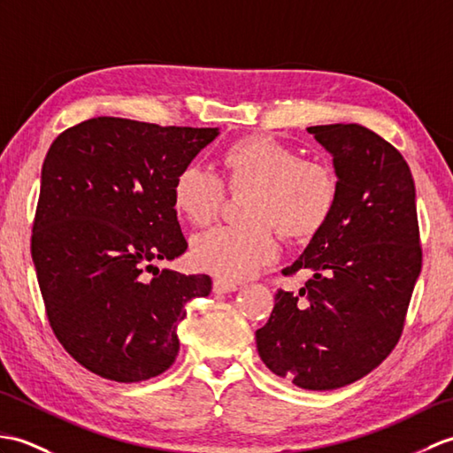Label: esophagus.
<instances>
[{
  "instance_id": "esophagus-1",
  "label": "esophagus",
  "mask_w": 453,
  "mask_h": 453,
  "mask_svg": "<svg viewBox=\"0 0 453 453\" xmlns=\"http://www.w3.org/2000/svg\"><path fill=\"white\" fill-rule=\"evenodd\" d=\"M239 288V284L229 282V280H214V292L216 294H227V292H235Z\"/></svg>"
}]
</instances>
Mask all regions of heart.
I'll list each match as a JSON object with an SVG mask.
<instances>
[{
  "label": "heart",
  "mask_w": 453,
  "mask_h": 453,
  "mask_svg": "<svg viewBox=\"0 0 453 453\" xmlns=\"http://www.w3.org/2000/svg\"><path fill=\"white\" fill-rule=\"evenodd\" d=\"M221 177L188 163L173 180V204L190 226L206 227L229 190H251L243 226H221L192 242L196 268L219 280H245L278 255L276 232L288 242H310L331 219L341 195L336 171L271 136H245L219 153Z\"/></svg>",
  "instance_id": "1"
}]
</instances>
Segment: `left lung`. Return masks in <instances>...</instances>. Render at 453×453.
I'll return each instance as SVG.
<instances>
[{
    "instance_id": "left-lung-1",
    "label": "left lung",
    "mask_w": 453,
    "mask_h": 453,
    "mask_svg": "<svg viewBox=\"0 0 453 453\" xmlns=\"http://www.w3.org/2000/svg\"><path fill=\"white\" fill-rule=\"evenodd\" d=\"M333 153L341 195L326 226L282 271H311L300 296L278 290L257 331L266 368L302 389L344 388L401 339L422 266L415 180L399 150L360 124L310 127Z\"/></svg>"
}]
</instances>
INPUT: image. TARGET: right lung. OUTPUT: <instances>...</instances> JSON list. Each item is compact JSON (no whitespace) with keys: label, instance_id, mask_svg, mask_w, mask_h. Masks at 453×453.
Segmentation results:
<instances>
[{"label":"right lung","instance_id":"1","mask_svg":"<svg viewBox=\"0 0 453 453\" xmlns=\"http://www.w3.org/2000/svg\"><path fill=\"white\" fill-rule=\"evenodd\" d=\"M218 128L97 117L46 153L31 255L56 339L83 368L132 383L179 352L185 305L211 278L156 266L187 251L173 180Z\"/></svg>","mask_w":453,"mask_h":453}]
</instances>
